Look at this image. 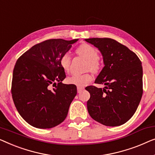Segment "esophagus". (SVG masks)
<instances>
[{
  "label": "esophagus",
  "instance_id": "obj_1",
  "mask_svg": "<svg viewBox=\"0 0 155 155\" xmlns=\"http://www.w3.org/2000/svg\"><path fill=\"white\" fill-rule=\"evenodd\" d=\"M84 87H82V86H77V91H78V93H81L83 90H84Z\"/></svg>",
  "mask_w": 155,
  "mask_h": 155
}]
</instances>
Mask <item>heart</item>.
<instances>
[{"label": "heart", "instance_id": "obj_1", "mask_svg": "<svg viewBox=\"0 0 155 155\" xmlns=\"http://www.w3.org/2000/svg\"><path fill=\"white\" fill-rule=\"evenodd\" d=\"M77 53L78 55L87 60V69H90L93 72L98 71L100 67L98 61L99 53L95 48L87 43H83L77 48ZM60 62L61 67L64 71L67 72L69 71L71 58L68 53L63 54L60 58ZM91 79L92 76L89 73H86L84 74H74L71 76L67 78V81L70 84L76 85L77 86H84L89 81H91Z\"/></svg>", "mask_w": 155, "mask_h": 155}]
</instances>
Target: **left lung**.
I'll return each instance as SVG.
<instances>
[{"label":"left lung","mask_w":155,"mask_h":155,"mask_svg":"<svg viewBox=\"0 0 155 155\" xmlns=\"http://www.w3.org/2000/svg\"><path fill=\"white\" fill-rule=\"evenodd\" d=\"M103 57L104 67L95 81L103 89L89 86L87 109L90 116L107 126L125 124L133 117L143 95V67L138 57L125 45L109 38L85 39Z\"/></svg>","instance_id":"left-lung-1"}]
</instances>
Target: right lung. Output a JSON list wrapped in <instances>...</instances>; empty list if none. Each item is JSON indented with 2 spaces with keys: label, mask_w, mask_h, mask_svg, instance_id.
<instances>
[{
  "label": "right lung",
  "mask_w": 155,
  "mask_h": 155,
  "mask_svg": "<svg viewBox=\"0 0 155 155\" xmlns=\"http://www.w3.org/2000/svg\"><path fill=\"white\" fill-rule=\"evenodd\" d=\"M78 40L49 39L34 45L17 60L12 99L19 114L34 127L53 128L67 117L77 89L74 84H62L66 74L60 61Z\"/></svg>",
  "instance_id": "obj_1"
}]
</instances>
